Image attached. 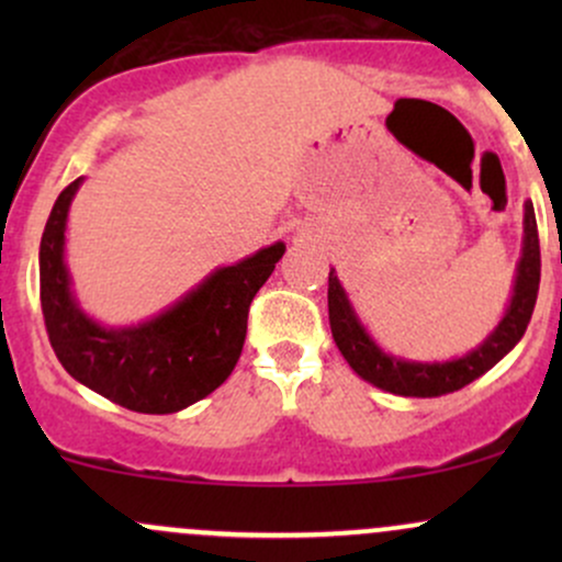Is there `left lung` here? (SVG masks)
Listing matches in <instances>:
<instances>
[{
  "instance_id": "obj_1",
  "label": "left lung",
  "mask_w": 562,
  "mask_h": 562,
  "mask_svg": "<svg viewBox=\"0 0 562 562\" xmlns=\"http://www.w3.org/2000/svg\"><path fill=\"white\" fill-rule=\"evenodd\" d=\"M539 272L541 261L537 216H533V203L526 200L524 248H520L518 267H515L509 301L502 319L496 322L494 330L479 346L470 348L462 357L447 359V362H417V359H404L396 357V353H389L367 330L362 317H359L351 299H348L346 288L340 285L335 269H330V277H327V308H330L333 340L338 351L344 353L348 367L380 391L415 398H434L443 396V393H454L465 389L473 380H479L483 372L492 370L524 338L533 314V303H537Z\"/></svg>"
}]
</instances>
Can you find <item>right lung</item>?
<instances>
[{
    "mask_svg": "<svg viewBox=\"0 0 562 562\" xmlns=\"http://www.w3.org/2000/svg\"><path fill=\"white\" fill-rule=\"evenodd\" d=\"M83 177L55 200L38 245L42 312L66 372L113 404L142 415H171L214 393L235 370L248 308L285 254L277 240L229 267H216L156 317L105 325L83 312L66 261L68 214Z\"/></svg>",
    "mask_w": 562,
    "mask_h": 562,
    "instance_id": "right-lung-1",
    "label": "right lung"
}]
</instances>
